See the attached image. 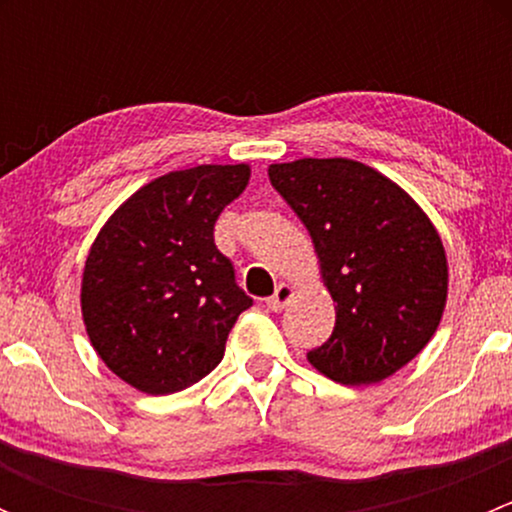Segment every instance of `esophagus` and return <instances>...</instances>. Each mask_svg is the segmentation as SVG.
I'll use <instances>...</instances> for the list:
<instances>
[{
  "instance_id": "obj_1",
  "label": "esophagus",
  "mask_w": 512,
  "mask_h": 512,
  "mask_svg": "<svg viewBox=\"0 0 512 512\" xmlns=\"http://www.w3.org/2000/svg\"><path fill=\"white\" fill-rule=\"evenodd\" d=\"M292 297H294V287L282 282V285L275 289V294H272V297H267V307H270L272 312H280V309L287 307V302Z\"/></svg>"
}]
</instances>
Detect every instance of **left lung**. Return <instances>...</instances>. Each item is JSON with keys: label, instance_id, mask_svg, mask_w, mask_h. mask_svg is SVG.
<instances>
[{"label": "left lung", "instance_id": "8db88e82", "mask_svg": "<svg viewBox=\"0 0 512 512\" xmlns=\"http://www.w3.org/2000/svg\"><path fill=\"white\" fill-rule=\"evenodd\" d=\"M314 242L337 302L334 332L309 364L347 386L376 384L409 364L441 322L446 250L409 193L349 158L267 168Z\"/></svg>", "mask_w": 512, "mask_h": 512}]
</instances>
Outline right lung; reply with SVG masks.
Wrapping results in <instances>:
<instances>
[{
  "label": "right lung",
  "instance_id": "right-lung-1",
  "mask_svg": "<svg viewBox=\"0 0 512 512\" xmlns=\"http://www.w3.org/2000/svg\"><path fill=\"white\" fill-rule=\"evenodd\" d=\"M250 180V165L160 175L101 227L81 282V312L103 364L143 394L183 391L225 354L252 299L215 247V220Z\"/></svg>",
  "mask_w": 512,
  "mask_h": 512
}]
</instances>
